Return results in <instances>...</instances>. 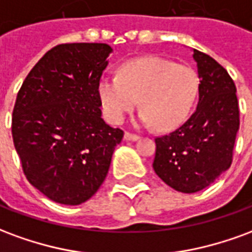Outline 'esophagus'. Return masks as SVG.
<instances>
[{
  "label": "esophagus",
  "instance_id": "1",
  "mask_svg": "<svg viewBox=\"0 0 252 252\" xmlns=\"http://www.w3.org/2000/svg\"><path fill=\"white\" fill-rule=\"evenodd\" d=\"M124 139H126V140H129V142H135V140L139 139V136L135 135V133H131V132H126V133H124Z\"/></svg>",
  "mask_w": 252,
  "mask_h": 252
}]
</instances>
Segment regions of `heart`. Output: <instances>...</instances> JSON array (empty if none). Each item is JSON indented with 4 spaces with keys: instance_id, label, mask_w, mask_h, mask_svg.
Listing matches in <instances>:
<instances>
[{
    "instance_id": "obj_1",
    "label": "heart",
    "mask_w": 252,
    "mask_h": 252,
    "mask_svg": "<svg viewBox=\"0 0 252 252\" xmlns=\"http://www.w3.org/2000/svg\"><path fill=\"white\" fill-rule=\"evenodd\" d=\"M200 89V78L189 66L159 57H143L123 63L119 77L99 81L98 93L105 115L121 124L139 105V121L158 131H171L189 115Z\"/></svg>"
}]
</instances>
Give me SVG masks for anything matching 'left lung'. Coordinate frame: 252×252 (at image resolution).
Listing matches in <instances>:
<instances>
[{"label":"left lung","instance_id":"obj_1","mask_svg":"<svg viewBox=\"0 0 252 252\" xmlns=\"http://www.w3.org/2000/svg\"><path fill=\"white\" fill-rule=\"evenodd\" d=\"M198 68V105L180 128L155 139L153 167L164 184L195 193L213 184L232 163L239 129L236 86L213 58L193 50Z\"/></svg>","mask_w":252,"mask_h":252}]
</instances>
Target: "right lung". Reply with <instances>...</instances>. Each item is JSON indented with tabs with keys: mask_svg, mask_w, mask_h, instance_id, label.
<instances>
[{
	"mask_svg": "<svg viewBox=\"0 0 252 252\" xmlns=\"http://www.w3.org/2000/svg\"><path fill=\"white\" fill-rule=\"evenodd\" d=\"M112 48L59 44L44 54L20 88L12 136L32 186L64 205L88 201L102 185L124 132L101 117L98 85Z\"/></svg>",
	"mask_w": 252,
	"mask_h": 252,
	"instance_id": "obj_1",
	"label": "right lung"
}]
</instances>
